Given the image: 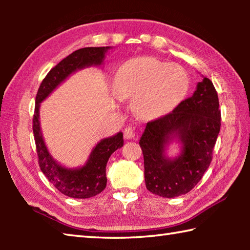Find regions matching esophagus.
Here are the masks:
<instances>
[{
  "mask_svg": "<svg viewBox=\"0 0 250 250\" xmlns=\"http://www.w3.org/2000/svg\"><path fill=\"white\" fill-rule=\"evenodd\" d=\"M124 134H125V139H135V133H134V130L131 128V126H128V128H125L124 131Z\"/></svg>",
  "mask_w": 250,
  "mask_h": 250,
  "instance_id": "esophagus-1",
  "label": "esophagus"
}]
</instances>
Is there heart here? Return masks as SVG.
Listing matches in <instances>:
<instances>
[{
  "label": "heart",
  "mask_w": 250,
  "mask_h": 250,
  "mask_svg": "<svg viewBox=\"0 0 250 250\" xmlns=\"http://www.w3.org/2000/svg\"><path fill=\"white\" fill-rule=\"evenodd\" d=\"M184 69L151 57L133 58L118 68L113 91L118 98L133 99V110L143 119H158L171 112L186 95Z\"/></svg>",
  "instance_id": "b5f03b06"
}]
</instances>
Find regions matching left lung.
I'll return each mask as SVG.
<instances>
[{
    "mask_svg": "<svg viewBox=\"0 0 250 250\" xmlns=\"http://www.w3.org/2000/svg\"><path fill=\"white\" fill-rule=\"evenodd\" d=\"M221 130V110L213 83L203 77L192 97L171 113L147 122L140 139L146 186L155 195L176 197L188 193L208 168ZM180 145L174 158L166 150Z\"/></svg>",
    "mask_w": 250,
    "mask_h": 250,
    "instance_id": "left-lung-1",
    "label": "left lung"
}]
</instances>
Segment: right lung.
Here are the masks:
<instances>
[{"label":"right lung","mask_w":250,"mask_h":250,"mask_svg":"<svg viewBox=\"0 0 250 250\" xmlns=\"http://www.w3.org/2000/svg\"><path fill=\"white\" fill-rule=\"evenodd\" d=\"M107 47H84L75 50L69 56L50 69L42 82L35 100L33 117V132L42 172L59 192L73 198H89L101 193L107 185L105 167L113 152L124 146V133L118 132L97 143L83 166L67 167L58 163L49 153L44 141L40 122L41 104L77 70L104 65L105 54L111 49Z\"/></svg>","instance_id":"1"}]
</instances>
